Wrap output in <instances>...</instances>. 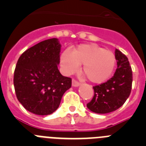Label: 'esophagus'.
<instances>
[{
	"instance_id": "1",
	"label": "esophagus",
	"mask_w": 146,
	"mask_h": 146,
	"mask_svg": "<svg viewBox=\"0 0 146 146\" xmlns=\"http://www.w3.org/2000/svg\"><path fill=\"white\" fill-rule=\"evenodd\" d=\"M72 86L74 87H77V86H80V82L77 81L75 79H72Z\"/></svg>"
}]
</instances>
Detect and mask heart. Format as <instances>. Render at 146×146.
Segmentation results:
<instances>
[{
  "label": "heart",
  "instance_id": "heart-1",
  "mask_svg": "<svg viewBox=\"0 0 146 146\" xmlns=\"http://www.w3.org/2000/svg\"><path fill=\"white\" fill-rule=\"evenodd\" d=\"M83 65L82 72L93 83L108 80L114 72L116 58L112 51L96 44H82L72 52L65 50L60 57L61 68L66 74H72Z\"/></svg>",
  "mask_w": 146,
  "mask_h": 146
}]
</instances>
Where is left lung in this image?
Instances as JSON below:
<instances>
[{"label":"left lung","mask_w":146,"mask_h":146,"mask_svg":"<svg viewBox=\"0 0 146 146\" xmlns=\"http://www.w3.org/2000/svg\"><path fill=\"white\" fill-rule=\"evenodd\" d=\"M117 67L114 75L107 82L93 87L94 96L87 104L91 111L99 114L118 110L129 96L132 86V70L128 58L115 49Z\"/></svg>","instance_id":"left-lung-1"}]
</instances>
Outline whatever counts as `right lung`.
<instances>
[{
	"instance_id": "add662e5",
	"label": "right lung",
	"mask_w": 146,
	"mask_h": 146,
	"mask_svg": "<svg viewBox=\"0 0 146 146\" xmlns=\"http://www.w3.org/2000/svg\"><path fill=\"white\" fill-rule=\"evenodd\" d=\"M60 44L55 38L44 40L28 49L19 58L14 73L18 101L32 113L50 115L60 105L72 79L58 69Z\"/></svg>"
}]
</instances>
